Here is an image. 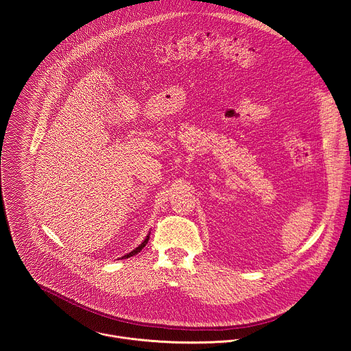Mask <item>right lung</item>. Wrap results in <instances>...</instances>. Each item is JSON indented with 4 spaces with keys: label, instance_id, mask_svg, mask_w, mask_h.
I'll return each instance as SVG.
<instances>
[{
    "label": "right lung",
    "instance_id": "right-lung-1",
    "mask_svg": "<svg viewBox=\"0 0 351 351\" xmlns=\"http://www.w3.org/2000/svg\"><path fill=\"white\" fill-rule=\"evenodd\" d=\"M148 239H149V232H148V234L145 236V239L141 241V244L138 245V247H136L134 250H133V252H130V253H128L126 256H123V257H121V258H118V260H122V258H129V257H133V256H136L137 253H140L141 252V250L145 247V244L148 243Z\"/></svg>",
    "mask_w": 351,
    "mask_h": 351
}]
</instances>
